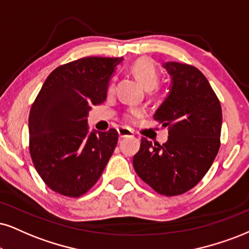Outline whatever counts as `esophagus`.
I'll return each instance as SVG.
<instances>
[{
	"instance_id": "obj_1",
	"label": "esophagus",
	"mask_w": 249,
	"mask_h": 249,
	"mask_svg": "<svg viewBox=\"0 0 249 249\" xmlns=\"http://www.w3.org/2000/svg\"><path fill=\"white\" fill-rule=\"evenodd\" d=\"M119 136L120 137H133L134 136V131L129 129V128L125 127H120L118 129Z\"/></svg>"
}]
</instances>
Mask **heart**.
<instances>
[{
    "mask_svg": "<svg viewBox=\"0 0 249 249\" xmlns=\"http://www.w3.org/2000/svg\"><path fill=\"white\" fill-rule=\"evenodd\" d=\"M130 71L148 90L157 88L159 82H160V75H159L157 67L149 57H139L136 61H134V63L130 67ZM113 88H114V81L110 82L109 91H112ZM142 115L143 110L141 108H130L125 114V119L134 121L135 119Z\"/></svg>",
    "mask_w": 249,
    "mask_h": 249,
    "instance_id": "heart-1",
    "label": "heart"
}]
</instances>
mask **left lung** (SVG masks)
<instances>
[{
    "label": "left lung",
    "instance_id": "8db88e82",
    "mask_svg": "<svg viewBox=\"0 0 249 249\" xmlns=\"http://www.w3.org/2000/svg\"><path fill=\"white\" fill-rule=\"evenodd\" d=\"M172 76L170 94L153 119L168 127L160 145L145 137L134 156L137 176L158 194L181 195L194 188L218 153L222 106L205 76L186 63L164 64Z\"/></svg>",
    "mask_w": 249,
    "mask_h": 249
}]
</instances>
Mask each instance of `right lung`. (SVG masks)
I'll return each instance as SVG.
<instances>
[{"mask_svg":"<svg viewBox=\"0 0 249 249\" xmlns=\"http://www.w3.org/2000/svg\"><path fill=\"white\" fill-rule=\"evenodd\" d=\"M122 57H82L50 73L29 115V149L36 172L52 190L79 197L96 185L113 155L114 128L89 133L88 112L106 100Z\"/></svg>","mask_w":249,"mask_h":249,"instance_id":"obj_1","label":"right lung"}]
</instances>
